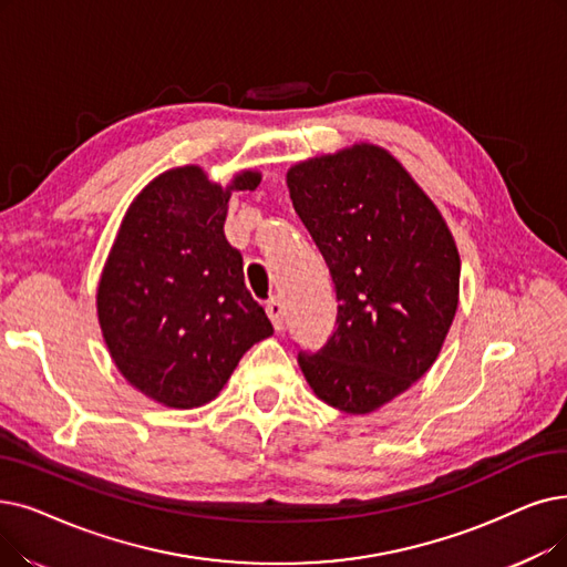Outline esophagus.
<instances>
[{"label":"esophagus","mask_w":567,"mask_h":567,"mask_svg":"<svg viewBox=\"0 0 567 567\" xmlns=\"http://www.w3.org/2000/svg\"><path fill=\"white\" fill-rule=\"evenodd\" d=\"M266 315L270 319V324H274V329L282 331V327H285V308H282V303L278 299H270L266 303Z\"/></svg>","instance_id":"esophagus-1"}]
</instances>
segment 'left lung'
I'll use <instances>...</instances> for the list:
<instances>
[{
    "instance_id": "left-lung-1",
    "label": "left lung",
    "mask_w": 567,
    "mask_h": 567,
    "mask_svg": "<svg viewBox=\"0 0 567 567\" xmlns=\"http://www.w3.org/2000/svg\"><path fill=\"white\" fill-rule=\"evenodd\" d=\"M336 289V331L299 365L331 408L365 414L420 380L458 308L461 259L435 204L384 147L359 143L287 171Z\"/></svg>"
}]
</instances>
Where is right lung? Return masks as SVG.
<instances>
[{
  "mask_svg": "<svg viewBox=\"0 0 567 567\" xmlns=\"http://www.w3.org/2000/svg\"><path fill=\"white\" fill-rule=\"evenodd\" d=\"M259 181L243 171L223 189L199 166L171 168L122 219L96 315L117 371L166 408L213 401L240 357L274 333L225 236L231 192Z\"/></svg>",
  "mask_w": 567,
  "mask_h": 567,
  "instance_id": "obj_1",
  "label": "right lung"
}]
</instances>
